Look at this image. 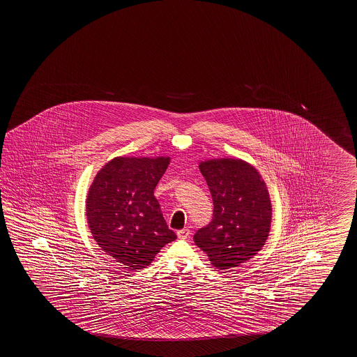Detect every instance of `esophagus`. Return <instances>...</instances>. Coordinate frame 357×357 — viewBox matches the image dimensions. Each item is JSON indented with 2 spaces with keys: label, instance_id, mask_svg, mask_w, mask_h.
<instances>
[{
  "label": "esophagus",
  "instance_id": "34e87169",
  "mask_svg": "<svg viewBox=\"0 0 357 357\" xmlns=\"http://www.w3.org/2000/svg\"><path fill=\"white\" fill-rule=\"evenodd\" d=\"M176 235H178V238H181V240H187L190 236V231L188 229H179L176 232Z\"/></svg>",
  "mask_w": 357,
  "mask_h": 357
}]
</instances>
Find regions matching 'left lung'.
Masks as SVG:
<instances>
[{
    "label": "left lung",
    "mask_w": 357,
    "mask_h": 357,
    "mask_svg": "<svg viewBox=\"0 0 357 357\" xmlns=\"http://www.w3.org/2000/svg\"><path fill=\"white\" fill-rule=\"evenodd\" d=\"M213 199V218L193 240L220 270L248 263L263 249L271 229L273 206L259 170L238 158L199 162Z\"/></svg>",
    "instance_id": "obj_1"
}]
</instances>
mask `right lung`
I'll return each instance as SVG.
<instances>
[{
	"label": "right lung",
	"mask_w": 357,
	"mask_h": 357,
	"mask_svg": "<svg viewBox=\"0 0 357 357\" xmlns=\"http://www.w3.org/2000/svg\"><path fill=\"white\" fill-rule=\"evenodd\" d=\"M170 156H116L88 188L86 215L92 237L125 269H145L176 235L154 197Z\"/></svg>",
	"instance_id": "right-lung-1"
}]
</instances>
